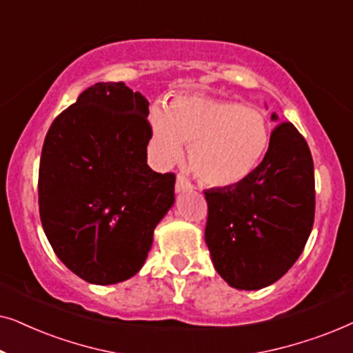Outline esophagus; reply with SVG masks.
Masks as SVG:
<instances>
[{
  "instance_id": "34e87169",
  "label": "esophagus",
  "mask_w": 353,
  "mask_h": 353,
  "mask_svg": "<svg viewBox=\"0 0 353 353\" xmlns=\"http://www.w3.org/2000/svg\"><path fill=\"white\" fill-rule=\"evenodd\" d=\"M191 188H192L191 181L188 180L186 176H183V175H178V176H176V185H175V190H176V192L188 191V190H191Z\"/></svg>"
}]
</instances>
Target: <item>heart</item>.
Wrapping results in <instances>:
<instances>
[{
	"label": "heart",
	"instance_id": "obj_1",
	"mask_svg": "<svg viewBox=\"0 0 353 353\" xmlns=\"http://www.w3.org/2000/svg\"><path fill=\"white\" fill-rule=\"evenodd\" d=\"M156 159L170 165L191 144L190 162L197 178L214 188L244 181L267 154L270 127L262 110L233 101L180 96L170 109L151 110Z\"/></svg>",
	"mask_w": 353,
	"mask_h": 353
}]
</instances>
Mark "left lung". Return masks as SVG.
<instances>
[{
  "label": "left lung",
  "instance_id": "left-lung-1",
  "mask_svg": "<svg viewBox=\"0 0 353 353\" xmlns=\"http://www.w3.org/2000/svg\"><path fill=\"white\" fill-rule=\"evenodd\" d=\"M272 119L278 122L276 114ZM204 194L205 244L216 273L236 289L270 286L296 263L312 233L315 176L305 138L292 123H279L244 181Z\"/></svg>",
  "mask_w": 353,
  "mask_h": 353
}]
</instances>
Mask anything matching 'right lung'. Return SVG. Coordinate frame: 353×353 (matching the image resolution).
Listing matches in <instances>:
<instances>
[{
	"mask_svg": "<svg viewBox=\"0 0 353 353\" xmlns=\"http://www.w3.org/2000/svg\"><path fill=\"white\" fill-rule=\"evenodd\" d=\"M149 101L123 81L96 83L48 130L38 204L52 250L91 284H115L146 262L175 202V175L148 165Z\"/></svg>",
	"mask_w": 353,
	"mask_h": 353,
	"instance_id": "1",
	"label": "right lung"
}]
</instances>
